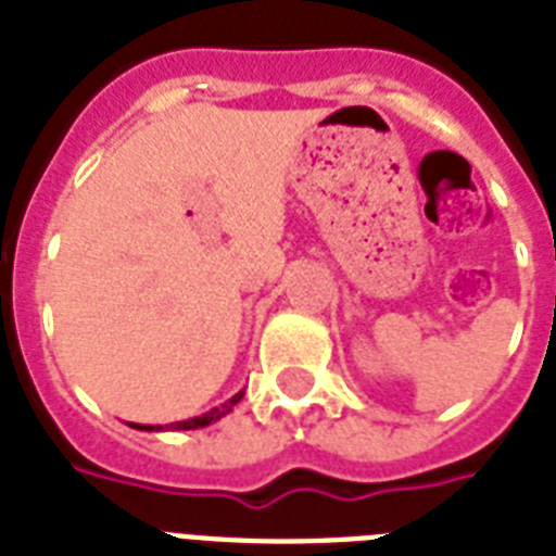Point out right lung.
Returning <instances> with one entry per match:
<instances>
[{"label":"right lung","instance_id":"right-lung-1","mask_svg":"<svg viewBox=\"0 0 556 556\" xmlns=\"http://www.w3.org/2000/svg\"><path fill=\"white\" fill-rule=\"evenodd\" d=\"M242 395H244V389H242V392H236V395L230 397V401H225V404H222V406H216V409H210V413L195 415V418H187V421L167 424V427H169V430H199V427H207V424L218 421V418H225V415L230 413V409H233V406L239 404V401H242ZM129 427H135V430H147V432L164 430L161 424H129Z\"/></svg>","mask_w":556,"mask_h":556}]
</instances>
